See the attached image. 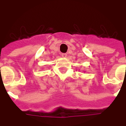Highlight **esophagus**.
<instances>
[{
	"label": "esophagus",
	"instance_id": "1",
	"mask_svg": "<svg viewBox=\"0 0 126 126\" xmlns=\"http://www.w3.org/2000/svg\"><path fill=\"white\" fill-rule=\"evenodd\" d=\"M67 55L66 54V53H62V54H61V56L63 57H67Z\"/></svg>",
	"mask_w": 126,
	"mask_h": 126
}]
</instances>
